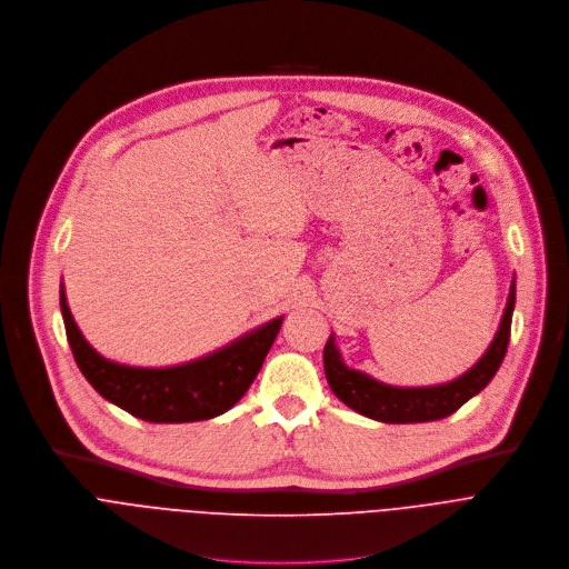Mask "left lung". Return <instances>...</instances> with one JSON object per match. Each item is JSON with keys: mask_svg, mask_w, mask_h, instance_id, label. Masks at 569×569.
<instances>
[{"mask_svg": "<svg viewBox=\"0 0 569 569\" xmlns=\"http://www.w3.org/2000/svg\"><path fill=\"white\" fill-rule=\"evenodd\" d=\"M516 305V282H511L507 309L500 322V329L489 346L487 355L460 379L432 386V388H395L375 381L372 377L350 370L333 346V336H329L322 361L325 377L333 395L350 406L352 410L383 421V423H417V421H435L462 408L471 397L487 388V383L496 377L509 346L511 333V316Z\"/></svg>", "mask_w": 569, "mask_h": 569, "instance_id": "obj_1", "label": "left lung"}]
</instances>
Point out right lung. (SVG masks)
<instances>
[{
    "label": "right lung",
    "mask_w": 569,
    "mask_h": 569,
    "mask_svg": "<svg viewBox=\"0 0 569 569\" xmlns=\"http://www.w3.org/2000/svg\"><path fill=\"white\" fill-rule=\"evenodd\" d=\"M67 340L73 359L98 395L130 415L154 423L212 419L233 408L258 377L282 327L276 318L199 361L177 368H128L102 359L80 333L60 291Z\"/></svg>",
    "instance_id": "obj_1"
}]
</instances>
